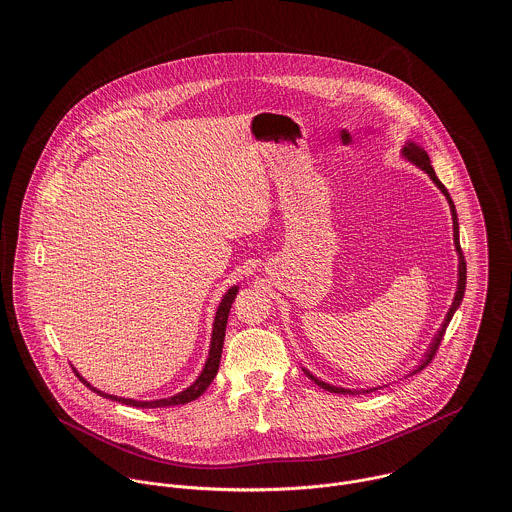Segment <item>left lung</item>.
I'll list each match as a JSON object with an SVG mask.
<instances>
[{"mask_svg":"<svg viewBox=\"0 0 512 512\" xmlns=\"http://www.w3.org/2000/svg\"><path fill=\"white\" fill-rule=\"evenodd\" d=\"M404 155H406L412 163H416L420 169H424V171L432 177V181H434V183L438 185L439 189H441V193L447 197L449 207H451V217H453V242H455V248H457V254H459V282H457V292H455L453 303H451V307H449V311H447V317H445V321H443V325H441V329H439L438 335H436V339H434V343H432V347H430V351L426 353V359L422 361V365L418 366V370H422L424 366H428L432 363L434 355L438 353L439 345H441V339H443V335H445V329H447V325H449V321H451V317H453L455 309L459 307V303H461V299H463V293H465V282H467V266H465V256H463V252H461V244H459V224H457L455 205H453V201H451V197H449L447 189H445V187H443V183L439 181L438 175H436V171H434V167H432V163H430L428 153H426L422 147L416 146L414 142H408V146L404 147ZM418 370H416V372H418ZM305 374H307V376H309L317 386H321V388H325V390H329V392H335V394H361V392H372V390H378V388H368V390H347V388H337V386H331V384H327V382H323V380L315 378V376H313V374H309L307 370H305Z\"/></svg>","mask_w":512,"mask_h":512,"instance_id":"1","label":"left lung"}]
</instances>
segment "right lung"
<instances>
[{
	"label": "right lung",
	"instance_id": "1",
	"mask_svg": "<svg viewBox=\"0 0 512 512\" xmlns=\"http://www.w3.org/2000/svg\"><path fill=\"white\" fill-rule=\"evenodd\" d=\"M238 292V286L230 288L228 292L224 293L222 301H220L219 309H217V315H215V323H213V339H211V351H209V359H207V365L203 368L201 376L183 392L171 396V398H163V400H153V402H138V400H130V398H118V396H110V394H104L100 390H96L94 386H90L82 376H78L90 390H94L96 394L104 396V398H110V400H116V402H122L126 406H136V408H163V406H179V404H187L191 400H197L207 388L209 384L213 382V378L217 376V370L220 365V355H222V343H224V331H226V319H228V313H230V307H232V301L236 297Z\"/></svg>",
	"mask_w": 512,
	"mask_h": 512
}]
</instances>
